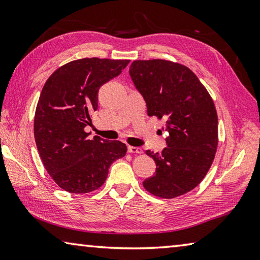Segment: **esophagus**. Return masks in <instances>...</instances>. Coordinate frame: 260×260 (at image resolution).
Masks as SVG:
<instances>
[{
  "instance_id": "obj_1",
  "label": "esophagus",
  "mask_w": 260,
  "mask_h": 260,
  "mask_svg": "<svg viewBox=\"0 0 260 260\" xmlns=\"http://www.w3.org/2000/svg\"><path fill=\"white\" fill-rule=\"evenodd\" d=\"M128 152L131 153H142V149L141 148H136V147H132V146H128Z\"/></svg>"
}]
</instances>
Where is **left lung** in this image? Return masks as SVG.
Masks as SVG:
<instances>
[{"label":"left lung","instance_id":"obj_1","mask_svg":"<svg viewBox=\"0 0 260 260\" xmlns=\"http://www.w3.org/2000/svg\"><path fill=\"white\" fill-rule=\"evenodd\" d=\"M129 76L147 103L148 116L164 118L169 133L160 153L147 150L156 173L143 187L161 199H174L200 184L218 147V116L199 78L184 65L164 59L134 60Z\"/></svg>","mask_w":260,"mask_h":260}]
</instances>
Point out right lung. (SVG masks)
<instances>
[{
	"label": "right lung",
	"instance_id": "add662e5",
	"mask_svg": "<svg viewBox=\"0 0 260 260\" xmlns=\"http://www.w3.org/2000/svg\"><path fill=\"white\" fill-rule=\"evenodd\" d=\"M129 60L82 58L63 65L42 88L35 110L34 138L47 172L69 192H90L107 180L109 167L126 155L120 141L95 135L85 127L98 110L99 89L119 76Z\"/></svg>",
	"mask_w": 260,
	"mask_h": 260
}]
</instances>
